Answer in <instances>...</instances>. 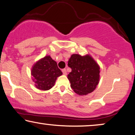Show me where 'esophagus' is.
<instances>
[{"instance_id": "1", "label": "esophagus", "mask_w": 135, "mask_h": 135, "mask_svg": "<svg viewBox=\"0 0 135 135\" xmlns=\"http://www.w3.org/2000/svg\"><path fill=\"white\" fill-rule=\"evenodd\" d=\"M62 73H63L64 75L67 74V71H66V69H62Z\"/></svg>"}]
</instances>
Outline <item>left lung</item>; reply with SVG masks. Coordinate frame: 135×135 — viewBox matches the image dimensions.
Instances as JSON below:
<instances>
[{"mask_svg": "<svg viewBox=\"0 0 135 135\" xmlns=\"http://www.w3.org/2000/svg\"><path fill=\"white\" fill-rule=\"evenodd\" d=\"M71 72L68 75L71 87L79 95H86L95 90L99 81L100 68L89 55L73 54L68 61Z\"/></svg>", "mask_w": 135, "mask_h": 135, "instance_id": "left-lung-1", "label": "left lung"}]
</instances>
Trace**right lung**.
I'll list each match as a JSON object with an SVG mask.
<instances>
[{
    "label": "right lung",
    "mask_w": 135,
    "mask_h": 135,
    "mask_svg": "<svg viewBox=\"0 0 135 135\" xmlns=\"http://www.w3.org/2000/svg\"><path fill=\"white\" fill-rule=\"evenodd\" d=\"M62 74L56 62L50 56L40 59L34 64L31 69L35 86L41 90H49L52 88L57 77Z\"/></svg>",
    "instance_id": "obj_1"
}]
</instances>
